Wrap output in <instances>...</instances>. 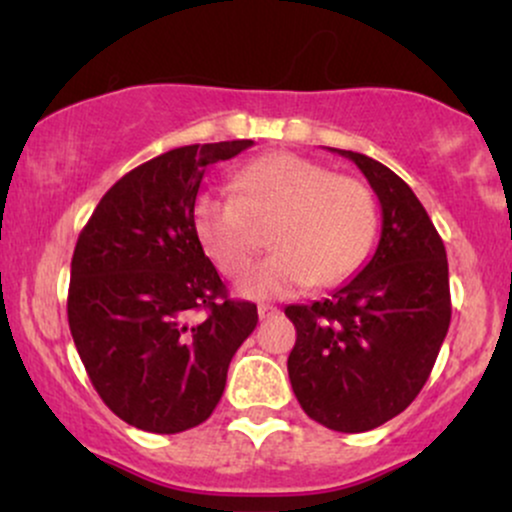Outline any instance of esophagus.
Here are the masks:
<instances>
[{
	"label": "esophagus",
	"mask_w": 512,
	"mask_h": 512,
	"mask_svg": "<svg viewBox=\"0 0 512 512\" xmlns=\"http://www.w3.org/2000/svg\"><path fill=\"white\" fill-rule=\"evenodd\" d=\"M257 315H260V320H269V317H276L279 315V308H274V305H260L257 308Z\"/></svg>",
	"instance_id": "1"
}]
</instances>
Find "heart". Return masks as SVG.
<instances>
[{
    "label": "heart",
    "mask_w": 512,
    "mask_h": 512,
    "mask_svg": "<svg viewBox=\"0 0 512 512\" xmlns=\"http://www.w3.org/2000/svg\"><path fill=\"white\" fill-rule=\"evenodd\" d=\"M269 225L274 252L238 284L248 298L349 279L373 248L378 204L366 182L289 151L255 158L236 173L233 192H202L192 204V231L226 276L245 272Z\"/></svg>",
    "instance_id": "1"
}]
</instances>
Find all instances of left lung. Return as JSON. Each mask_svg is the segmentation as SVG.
<instances>
[{
	"instance_id": "8db88e82",
	"label": "left lung",
	"mask_w": 512,
	"mask_h": 512,
	"mask_svg": "<svg viewBox=\"0 0 512 512\" xmlns=\"http://www.w3.org/2000/svg\"><path fill=\"white\" fill-rule=\"evenodd\" d=\"M366 175L383 209L375 255L325 301L289 305L293 395L317 424L363 433L395 419L426 385L450 327L445 245L424 204L390 168L332 149Z\"/></svg>"
}]
</instances>
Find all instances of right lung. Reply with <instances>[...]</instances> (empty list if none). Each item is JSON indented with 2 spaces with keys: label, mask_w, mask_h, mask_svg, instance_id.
I'll return each mask as SVG.
<instances>
[{
  "label": "right lung",
  "mask_w": 512,
  "mask_h": 512,
  "mask_svg": "<svg viewBox=\"0 0 512 512\" xmlns=\"http://www.w3.org/2000/svg\"><path fill=\"white\" fill-rule=\"evenodd\" d=\"M250 139L192 144L142 163L105 192L79 233L67 317L93 387L149 433L207 421L257 305L228 298L192 231L204 170Z\"/></svg>",
  "instance_id": "add662e5"
}]
</instances>
